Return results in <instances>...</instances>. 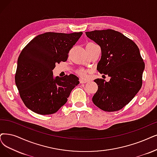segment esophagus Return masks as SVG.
Instances as JSON below:
<instances>
[{
    "label": "esophagus",
    "instance_id": "esophagus-1",
    "mask_svg": "<svg viewBox=\"0 0 157 157\" xmlns=\"http://www.w3.org/2000/svg\"><path fill=\"white\" fill-rule=\"evenodd\" d=\"M87 82V80H84V79H82V78H80V82L81 84H84V83H86Z\"/></svg>",
    "mask_w": 157,
    "mask_h": 157
}]
</instances>
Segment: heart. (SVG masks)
Instances as JSON below:
<instances>
[{
    "label": "heart",
    "mask_w": 157,
    "mask_h": 157,
    "mask_svg": "<svg viewBox=\"0 0 157 157\" xmlns=\"http://www.w3.org/2000/svg\"><path fill=\"white\" fill-rule=\"evenodd\" d=\"M77 74L79 75L80 77L83 78H87L88 77V75H87V71L84 69H80L77 71Z\"/></svg>",
    "instance_id": "1"
}]
</instances>
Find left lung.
I'll return each instance as SVG.
<instances>
[{
  "label": "left lung",
  "instance_id": "8db88e82",
  "mask_svg": "<svg viewBox=\"0 0 157 157\" xmlns=\"http://www.w3.org/2000/svg\"><path fill=\"white\" fill-rule=\"evenodd\" d=\"M100 46L102 56L97 64L100 73L110 77L109 82L97 78L98 90L92 100L98 108L113 112L122 109L140 90L145 64L136 44L113 29L86 32Z\"/></svg>",
  "mask_w": 157,
  "mask_h": 157
}]
</instances>
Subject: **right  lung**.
<instances>
[{"label": "right lung", "mask_w": 157, "mask_h": 157, "mask_svg": "<svg viewBox=\"0 0 157 157\" xmlns=\"http://www.w3.org/2000/svg\"><path fill=\"white\" fill-rule=\"evenodd\" d=\"M82 32H47L24 47L18 58L15 76L20 97L26 107L37 114L51 115L64 105L80 82L73 74L53 76L55 64L66 62L68 53Z\"/></svg>", "instance_id": "obj_1"}]
</instances>
